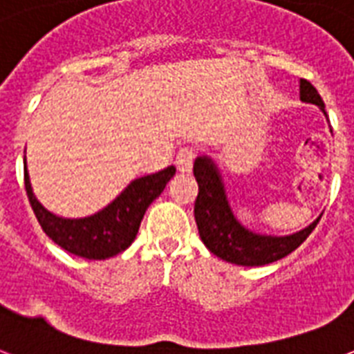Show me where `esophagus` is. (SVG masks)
<instances>
[{"mask_svg":"<svg viewBox=\"0 0 354 354\" xmlns=\"http://www.w3.org/2000/svg\"><path fill=\"white\" fill-rule=\"evenodd\" d=\"M193 161H195V152L191 148H183L176 156V167L180 172H191L193 169Z\"/></svg>","mask_w":354,"mask_h":354,"instance_id":"esophagus-1","label":"esophagus"}]
</instances>
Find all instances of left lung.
I'll use <instances>...</instances> for the list:
<instances>
[{"label": "left lung", "mask_w": 354, "mask_h": 354, "mask_svg": "<svg viewBox=\"0 0 354 354\" xmlns=\"http://www.w3.org/2000/svg\"><path fill=\"white\" fill-rule=\"evenodd\" d=\"M299 94L304 104L317 105L325 118L328 120L325 104L319 93L306 80L299 81ZM196 183H198V196L195 202V221L198 226V234L209 252L236 266L256 267L273 263L282 260L284 256L301 245L312 234L319 217L312 221L303 230L293 232L288 236H271L260 234L247 228L239 223L228 201L225 180L217 161L212 156H198L193 165Z\"/></svg>", "instance_id": "1"}]
</instances>
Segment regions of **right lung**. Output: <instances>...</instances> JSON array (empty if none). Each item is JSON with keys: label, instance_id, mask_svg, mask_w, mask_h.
<instances>
[{"label": "right lung", "instance_id": "right-lung-1", "mask_svg": "<svg viewBox=\"0 0 354 354\" xmlns=\"http://www.w3.org/2000/svg\"><path fill=\"white\" fill-rule=\"evenodd\" d=\"M24 163L27 198L46 236L66 252L85 260H107L128 249L139 232L148 206L163 193L167 183L176 174V167H167L165 171L156 174L135 178L107 206L87 217L70 219L42 206L33 193L26 158Z\"/></svg>", "mask_w": 354, "mask_h": 354}]
</instances>
